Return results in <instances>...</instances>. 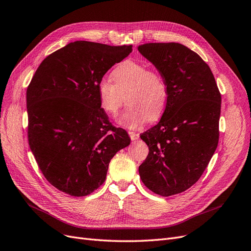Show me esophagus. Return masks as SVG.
Returning <instances> with one entry per match:
<instances>
[{
    "instance_id": "34e87169",
    "label": "esophagus",
    "mask_w": 251,
    "mask_h": 251,
    "mask_svg": "<svg viewBox=\"0 0 251 251\" xmlns=\"http://www.w3.org/2000/svg\"><path fill=\"white\" fill-rule=\"evenodd\" d=\"M128 134H129V136H130L131 141H136V140H138V138H140V134L134 132V131H129Z\"/></svg>"
}]
</instances>
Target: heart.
<instances>
[{"label": "heart", "instance_id": "obj_1", "mask_svg": "<svg viewBox=\"0 0 251 251\" xmlns=\"http://www.w3.org/2000/svg\"><path fill=\"white\" fill-rule=\"evenodd\" d=\"M111 82L102 78L97 85L100 108L115 116L124 102L127 107L117 117V123L127 129H136L148 120H157L168 105L169 89L161 74L134 60H126L111 72Z\"/></svg>", "mask_w": 251, "mask_h": 251}]
</instances>
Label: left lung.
Here are the masks:
<instances>
[{
    "label": "left lung",
    "instance_id": "1",
    "mask_svg": "<svg viewBox=\"0 0 251 251\" xmlns=\"http://www.w3.org/2000/svg\"><path fill=\"white\" fill-rule=\"evenodd\" d=\"M137 50L159 71L169 89L158 124L141 135L149 154L138 173L151 191L170 197L196 184L214 154L221 95L208 64L185 45L146 43Z\"/></svg>",
    "mask_w": 251,
    "mask_h": 251
}]
</instances>
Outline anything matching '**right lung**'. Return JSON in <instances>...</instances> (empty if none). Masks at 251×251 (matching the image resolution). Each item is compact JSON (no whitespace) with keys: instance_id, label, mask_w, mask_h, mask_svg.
<instances>
[{"instance_id":"right-lung-1","label":"right lung","mask_w":251,"mask_h":251,"mask_svg":"<svg viewBox=\"0 0 251 251\" xmlns=\"http://www.w3.org/2000/svg\"><path fill=\"white\" fill-rule=\"evenodd\" d=\"M131 51L132 45L71 42L42 61L26 89L31 151L45 179L69 196L96 190L110 159L130 144L100 108L97 85Z\"/></svg>"}]
</instances>
